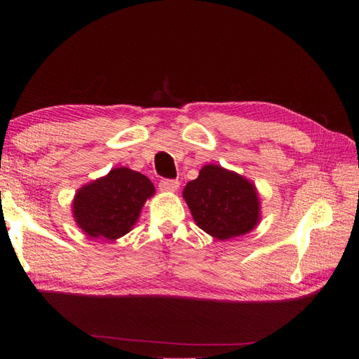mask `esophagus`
Wrapping results in <instances>:
<instances>
[{
    "instance_id": "34e87169",
    "label": "esophagus",
    "mask_w": 359,
    "mask_h": 359,
    "mask_svg": "<svg viewBox=\"0 0 359 359\" xmlns=\"http://www.w3.org/2000/svg\"><path fill=\"white\" fill-rule=\"evenodd\" d=\"M179 180H170V179H163V180H160V184H158V187H160V189H162V191H166V193H174V191H177L179 189Z\"/></svg>"
}]
</instances>
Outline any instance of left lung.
Instances as JSON below:
<instances>
[{"label": "left lung", "mask_w": 359, "mask_h": 359, "mask_svg": "<svg viewBox=\"0 0 359 359\" xmlns=\"http://www.w3.org/2000/svg\"><path fill=\"white\" fill-rule=\"evenodd\" d=\"M182 196L196 225L219 241L239 238L261 222V199L253 182L220 165L202 166Z\"/></svg>", "instance_id": "1"}]
</instances>
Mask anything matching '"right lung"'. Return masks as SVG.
Listing matches in <instances>:
<instances>
[{
  "label": "right lung",
  "instance_id": "1",
  "mask_svg": "<svg viewBox=\"0 0 359 359\" xmlns=\"http://www.w3.org/2000/svg\"><path fill=\"white\" fill-rule=\"evenodd\" d=\"M154 194L156 188L147 175L117 166L77 189L72 216L90 239L117 241L133 230L144 203Z\"/></svg>",
  "mask_w": 359,
  "mask_h": 359
}]
</instances>
